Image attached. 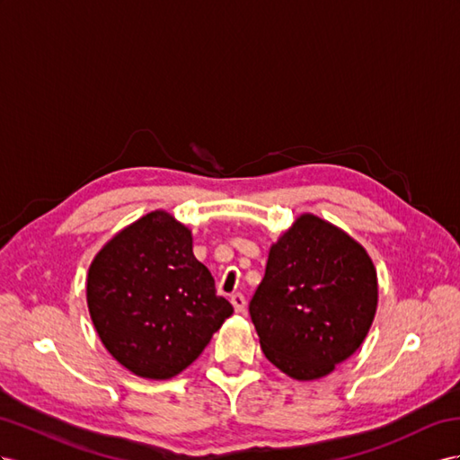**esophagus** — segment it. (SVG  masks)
Masks as SVG:
<instances>
[{
  "label": "esophagus",
  "instance_id": "esophagus-1",
  "mask_svg": "<svg viewBox=\"0 0 460 460\" xmlns=\"http://www.w3.org/2000/svg\"><path fill=\"white\" fill-rule=\"evenodd\" d=\"M231 303H233L234 313H244L246 299H244V296H241V293H234V296H231Z\"/></svg>",
  "mask_w": 460,
  "mask_h": 460
}]
</instances>
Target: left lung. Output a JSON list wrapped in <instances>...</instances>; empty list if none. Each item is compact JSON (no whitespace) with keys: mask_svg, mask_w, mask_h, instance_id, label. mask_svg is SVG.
I'll return each instance as SVG.
<instances>
[{"mask_svg":"<svg viewBox=\"0 0 460 460\" xmlns=\"http://www.w3.org/2000/svg\"><path fill=\"white\" fill-rule=\"evenodd\" d=\"M371 256L346 231L303 214L270 246L249 305L270 363L296 381H316L353 356L376 313Z\"/></svg>","mask_w":460,"mask_h":460,"instance_id":"left-lung-1","label":"left lung"}]
</instances>
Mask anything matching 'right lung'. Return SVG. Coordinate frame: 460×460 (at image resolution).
<instances>
[{
    "label": "right lung",
    "instance_id": "1",
    "mask_svg": "<svg viewBox=\"0 0 460 460\" xmlns=\"http://www.w3.org/2000/svg\"><path fill=\"white\" fill-rule=\"evenodd\" d=\"M91 321L129 373L164 381L198 359L231 303L192 252V231L155 209L118 231L87 274Z\"/></svg>",
    "mask_w": 460,
    "mask_h": 460
}]
</instances>
